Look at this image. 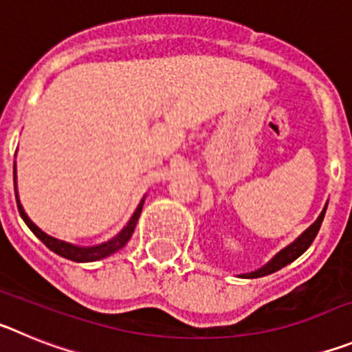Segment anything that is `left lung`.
<instances>
[{"mask_svg":"<svg viewBox=\"0 0 352 352\" xmlns=\"http://www.w3.org/2000/svg\"><path fill=\"white\" fill-rule=\"evenodd\" d=\"M326 208H328V203L324 204V210L321 211V214L317 217L316 222L312 223V226L307 229V231L301 232L300 236H298L294 241H292L291 245H287L285 248H282L276 256L272 257V261H268V263L264 264L263 268L256 270V272L252 273H243V275H239L241 278H259V276H266L270 275V273H275L278 272L280 268H284V266H287L289 263H292L294 259H298V257L303 254L307 248L312 245V241L316 239L317 232H319V229H321V223H322V219H324V213H326Z\"/></svg>","mask_w":352,"mask_h":352,"instance_id":"8db88e82","label":"left lung"}]
</instances>
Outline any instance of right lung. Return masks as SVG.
<instances>
[{
    "mask_svg": "<svg viewBox=\"0 0 352 352\" xmlns=\"http://www.w3.org/2000/svg\"><path fill=\"white\" fill-rule=\"evenodd\" d=\"M15 179L17 178H15V166H14L15 199H17L19 213H21L23 220L26 222V226L30 227L31 231H33V234H35L36 238H38L40 241H42V243L49 248V250H52L54 254H58V256L65 257V259L76 261V263H93V261H100V259H104V257H109L111 254H114V252H118L120 248L125 247L126 241L132 238L133 229H135V223H138L139 214H141V211H142V204H144V199H142L141 204H139L138 210H135V213L132 214V219L129 220V223H126V226L120 231V234L114 236L113 239H109V241H105V243L95 245V247H77V245L67 243V241H61V239H56V238H52V236L45 234V232H43L40 227H36L35 223L31 222L30 217H28L26 211H24L23 204H21V201H19L17 182H15Z\"/></svg>",
    "mask_w": 352,
    "mask_h": 352,
    "instance_id": "right-lung-1",
    "label": "right lung"
}]
</instances>
